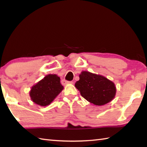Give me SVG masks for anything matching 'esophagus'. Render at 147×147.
Here are the masks:
<instances>
[{
	"label": "esophagus",
	"instance_id": "34e87169",
	"mask_svg": "<svg viewBox=\"0 0 147 147\" xmlns=\"http://www.w3.org/2000/svg\"><path fill=\"white\" fill-rule=\"evenodd\" d=\"M73 82H69V81H66L65 80H62V85H67V84H72Z\"/></svg>",
	"mask_w": 147,
	"mask_h": 147
}]
</instances>
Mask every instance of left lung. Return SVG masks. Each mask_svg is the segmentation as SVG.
Wrapping results in <instances>:
<instances>
[{
  "label": "left lung",
  "mask_w": 147,
  "mask_h": 147,
  "mask_svg": "<svg viewBox=\"0 0 147 147\" xmlns=\"http://www.w3.org/2000/svg\"><path fill=\"white\" fill-rule=\"evenodd\" d=\"M75 87L87 101L95 105H104L113 100L116 93L115 84L104 76L82 71Z\"/></svg>",
  "instance_id": "1"
}]
</instances>
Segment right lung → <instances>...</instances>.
<instances>
[{"label":"right lung","mask_w":147,"mask_h":147,"mask_svg":"<svg viewBox=\"0 0 147 147\" xmlns=\"http://www.w3.org/2000/svg\"><path fill=\"white\" fill-rule=\"evenodd\" d=\"M63 89L60 77L50 74L32 87L30 96L35 104L45 107L51 104Z\"/></svg>","instance_id":"obj_1"}]
</instances>
